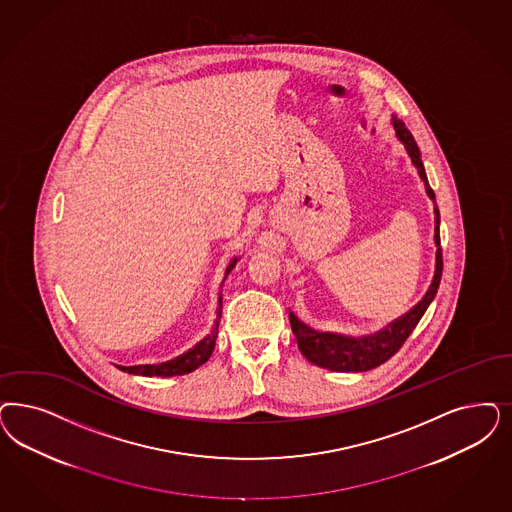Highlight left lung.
<instances>
[{
  "mask_svg": "<svg viewBox=\"0 0 512 512\" xmlns=\"http://www.w3.org/2000/svg\"><path fill=\"white\" fill-rule=\"evenodd\" d=\"M393 128H395L397 138L405 143L412 164L418 168V174L425 183L427 196L435 202V193L427 183L416 141L412 138V134L406 130L403 121H399L397 117H393ZM439 223H441V215H439V210L435 208V244L439 249H437V265H435L433 282L429 285L425 297L410 312H406L403 318L395 319L393 323H389L386 329H382V331H378V333L371 336H361V338L336 335V333H318L312 327H308L306 323H302L293 312H289L291 329H293V335L297 336L300 353L310 363L318 365L321 369H331V371L338 372L371 371V369L380 367L382 363H386L388 359H391L395 353L401 350L406 338L412 335L418 321L425 314L427 306L431 304V300L435 299L439 283H441L442 249Z\"/></svg>",
  "mask_w": 512,
  "mask_h": 512,
  "instance_id": "left-lung-1",
  "label": "left lung"
}]
</instances>
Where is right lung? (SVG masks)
I'll use <instances>...</instances> for the list:
<instances>
[{
  "instance_id": "add662e5",
  "label": "right lung",
  "mask_w": 512,
  "mask_h": 512,
  "mask_svg": "<svg viewBox=\"0 0 512 512\" xmlns=\"http://www.w3.org/2000/svg\"><path fill=\"white\" fill-rule=\"evenodd\" d=\"M236 263H238V259L230 261V265L227 266V272H225V278L229 276L230 270L236 266ZM221 306H223V299H221V293H219V308H217V318H215V323H213L212 333L206 336L204 340H200L189 352L179 355V357L172 359V361L160 363V365H138V367H121V369L124 372H130V374L164 376V378H168V376H181V374H187V372H193L194 369H198L200 365H204L210 359L213 348H215V338H217L219 319H221Z\"/></svg>"
}]
</instances>
